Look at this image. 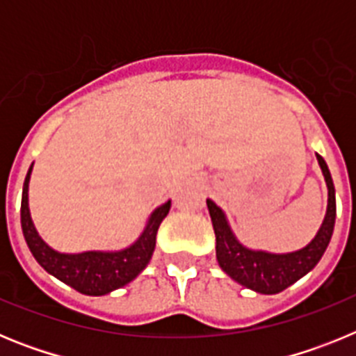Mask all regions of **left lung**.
Segmentation results:
<instances>
[{
    "label": "left lung",
    "instance_id": "1",
    "mask_svg": "<svg viewBox=\"0 0 356 356\" xmlns=\"http://www.w3.org/2000/svg\"><path fill=\"white\" fill-rule=\"evenodd\" d=\"M317 162H319L321 171L325 175L326 187H328V209H326L325 221L321 225L317 235L303 250L276 254L244 248L235 238L234 232L226 221L225 212L212 200H207L213 232H216L217 262L229 278H234L241 285L254 292H260V294H278L296 284L300 278H303L317 266L330 244L333 226H335V212H337L335 187H333L328 165L321 155H317Z\"/></svg>",
    "mask_w": 356,
    "mask_h": 356
}]
</instances>
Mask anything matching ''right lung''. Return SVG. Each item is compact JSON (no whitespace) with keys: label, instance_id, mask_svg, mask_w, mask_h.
I'll use <instances>...</instances> for the list:
<instances>
[{"label":"right lung","instance_id":"1","mask_svg":"<svg viewBox=\"0 0 356 356\" xmlns=\"http://www.w3.org/2000/svg\"><path fill=\"white\" fill-rule=\"evenodd\" d=\"M33 163L28 169L23 185V200H21V226L26 244L37 262L55 278L76 289L87 296H105L115 289L124 287L140 275L144 267L149 264L151 254L155 251L156 232L163 217L169 213L171 201L160 205L151 213L146 228L140 237L130 248L121 251H83V253H58L39 237L35 226L31 222L28 209V184Z\"/></svg>","mask_w":356,"mask_h":356}]
</instances>
